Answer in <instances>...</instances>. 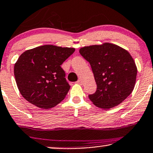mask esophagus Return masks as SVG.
I'll return each mask as SVG.
<instances>
[{
  "mask_svg": "<svg viewBox=\"0 0 153 153\" xmlns=\"http://www.w3.org/2000/svg\"><path fill=\"white\" fill-rule=\"evenodd\" d=\"M76 83H77V84H80V85H81V84H83V83H82V81L80 80V79H79V80L77 81H76Z\"/></svg>",
  "mask_w": 153,
  "mask_h": 153,
  "instance_id": "34e87169",
  "label": "esophagus"
}]
</instances>
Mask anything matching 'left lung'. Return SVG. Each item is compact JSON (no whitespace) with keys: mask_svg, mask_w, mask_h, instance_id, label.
I'll list each match as a JSON object with an SVG mask.
<instances>
[{"mask_svg":"<svg viewBox=\"0 0 153 153\" xmlns=\"http://www.w3.org/2000/svg\"><path fill=\"white\" fill-rule=\"evenodd\" d=\"M79 53L90 65L97 84L96 91L88 95L95 105L110 109L118 105L134 90L137 68L127 51L105 43L81 48Z\"/></svg>","mask_w":153,"mask_h":153,"instance_id":"obj_1","label":"left lung"}]
</instances>
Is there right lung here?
I'll list each match as a JSON object with an SVG mask.
<instances>
[{"mask_svg":"<svg viewBox=\"0 0 153 153\" xmlns=\"http://www.w3.org/2000/svg\"><path fill=\"white\" fill-rule=\"evenodd\" d=\"M74 51L73 48L45 45L24 52L14 67L22 96L43 109H50L60 102L70 88L60 65Z\"/></svg>","mask_w":153,"mask_h":153,"instance_id":"1","label":"right lung"}]
</instances>
